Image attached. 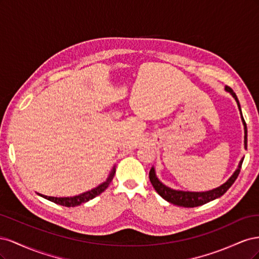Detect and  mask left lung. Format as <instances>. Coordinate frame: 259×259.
I'll return each mask as SVG.
<instances>
[{"mask_svg":"<svg viewBox=\"0 0 259 259\" xmlns=\"http://www.w3.org/2000/svg\"><path fill=\"white\" fill-rule=\"evenodd\" d=\"M225 90L231 94L232 97L236 99L237 104H238L239 110H240V113H241V119H242L243 125H244V147L246 149V147H247V128H246V123H245L244 119H243V115H242V112H241V107H240V103L238 100V97L236 95V93H234L232 91V89L229 88V86H226ZM243 160H244V158L241 159L238 168L236 169V171H234V173L232 174V176L228 180H227L225 184L215 188V189H211V190L204 191V192L180 191V190L170 189L169 187H166L165 185H163L158 179V177H156L154 167H151L150 171H149V178H150V182H151L153 188L155 189V191L158 192L164 200H166L167 202L171 203V204H175V205H178V206L195 207V206H200V205L205 204V203H207L209 201H213L217 198H221L224 193H226L227 190L229 189V188L232 186V184L236 182V179L238 178V176L240 174V170H241Z\"/></svg>","mask_w":259,"mask_h":259,"instance_id":"8db88e82","label":"left lung"}]
</instances>
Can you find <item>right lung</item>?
Returning <instances> with one entry per match:
<instances>
[{
	"instance_id": "add662e5",
	"label": "right lung",
	"mask_w": 259,
	"mask_h": 259,
	"mask_svg": "<svg viewBox=\"0 0 259 259\" xmlns=\"http://www.w3.org/2000/svg\"><path fill=\"white\" fill-rule=\"evenodd\" d=\"M114 174H115V167L112 168L111 173L109 174L106 182H104L103 184H100L98 187L94 188V189H92L90 191H86V192L81 193L79 195H74V197L56 198V197H48V195H43V194H40V193H37V194L41 195V197H43L45 199H48V200L54 202V203H56V204H59V205H62V206H67V207H74V206L82 204V203H85V202H88V201L94 199L95 197H97V195H99L100 193H103L107 189L108 186L110 185V183L112 182Z\"/></svg>"
}]
</instances>
